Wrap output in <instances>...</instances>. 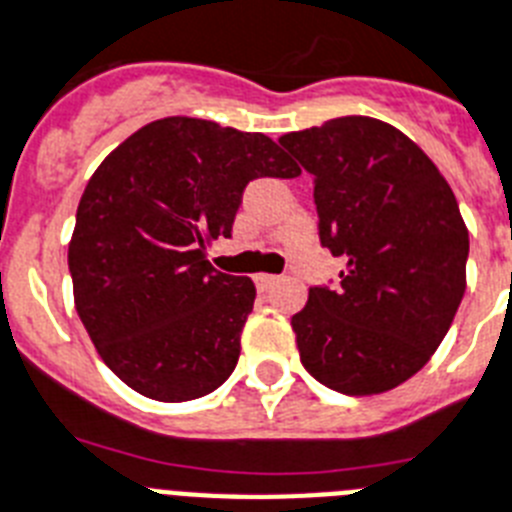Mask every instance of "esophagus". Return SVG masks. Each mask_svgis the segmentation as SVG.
Listing matches in <instances>:
<instances>
[{"label": "esophagus", "mask_w": 512, "mask_h": 512, "mask_svg": "<svg viewBox=\"0 0 512 512\" xmlns=\"http://www.w3.org/2000/svg\"><path fill=\"white\" fill-rule=\"evenodd\" d=\"M278 281H281V278L270 276V273H260V276H257V286H260V289H270V286H276Z\"/></svg>", "instance_id": "esophagus-1"}]
</instances>
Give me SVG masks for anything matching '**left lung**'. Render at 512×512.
Returning <instances> with one entry per match:
<instances>
[{
	"label": "left lung",
	"instance_id": "8db88e82",
	"mask_svg": "<svg viewBox=\"0 0 512 512\" xmlns=\"http://www.w3.org/2000/svg\"><path fill=\"white\" fill-rule=\"evenodd\" d=\"M278 144L313 176L318 239L344 260L292 318L302 365L334 392H389L429 363L465 294L458 199L384 120L347 115Z\"/></svg>",
	"mask_w": 512,
	"mask_h": 512
}]
</instances>
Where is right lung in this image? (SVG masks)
Segmentation results:
<instances>
[{"label":"right lung","instance_id":"obj_1","mask_svg":"<svg viewBox=\"0 0 512 512\" xmlns=\"http://www.w3.org/2000/svg\"><path fill=\"white\" fill-rule=\"evenodd\" d=\"M299 168L263 134L162 118L128 136L83 191L68 247L76 310L105 365L149 400L215 392L239 363L255 284L218 273L255 178Z\"/></svg>","mask_w":512,"mask_h":512}]
</instances>
